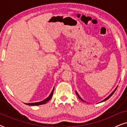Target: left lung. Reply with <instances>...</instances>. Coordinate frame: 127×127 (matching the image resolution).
Masks as SVG:
<instances>
[{
  "mask_svg": "<svg viewBox=\"0 0 127 127\" xmlns=\"http://www.w3.org/2000/svg\"><path fill=\"white\" fill-rule=\"evenodd\" d=\"M117 87H118V86H117V87H116V88H115V89H114V91H113V92H112V93H111V94H110V95H109V96L107 97V98H106L105 99H103V100H102V101H100V102H99V103H101V102H104V101H106V100H107V99H109V98H110V97H111V96H112V95L114 93V92H115V91H116V89H117ZM76 94H77V96H78V97H79V98L80 99H81V100H82V101H84V102H85V100H83V99H82V98H81V97L79 96V94H78V93H77V91H76Z\"/></svg>",
  "mask_w": 127,
  "mask_h": 127,
  "instance_id": "1",
  "label": "left lung"
}]
</instances>
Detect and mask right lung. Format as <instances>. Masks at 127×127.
I'll use <instances>...</instances> for the list:
<instances>
[{"label":"right lung","mask_w":127,"mask_h":127,"mask_svg":"<svg viewBox=\"0 0 127 127\" xmlns=\"http://www.w3.org/2000/svg\"><path fill=\"white\" fill-rule=\"evenodd\" d=\"M54 87L53 88V90H52L51 94H50L49 96H48L47 98L45 99L42 101H40V102H34V103H24L25 104V105H30V106H38V105H43V104H45L46 103H47L48 100H50V99L52 98V96H53V93H54Z\"/></svg>","instance_id":"right-lung-1"}]
</instances>
